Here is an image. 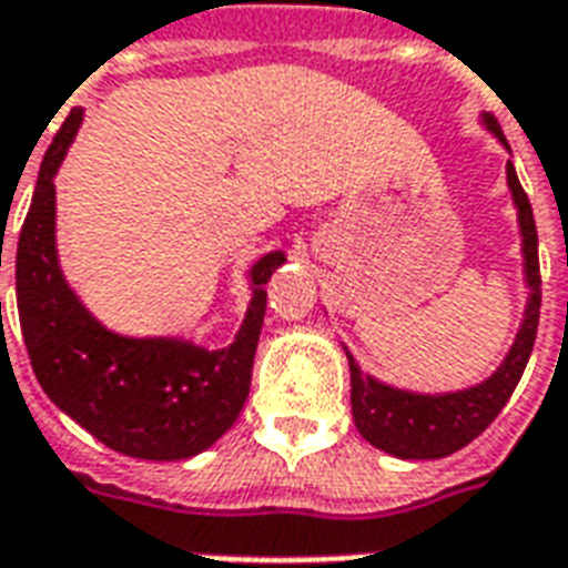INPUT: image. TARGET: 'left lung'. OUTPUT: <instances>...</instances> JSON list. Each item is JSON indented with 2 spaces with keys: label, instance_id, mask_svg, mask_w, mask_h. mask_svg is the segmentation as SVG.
<instances>
[{
  "label": "left lung",
  "instance_id": "8db88e82",
  "mask_svg": "<svg viewBox=\"0 0 568 568\" xmlns=\"http://www.w3.org/2000/svg\"><path fill=\"white\" fill-rule=\"evenodd\" d=\"M489 129L504 141L498 120L486 118ZM507 144V141H504ZM507 182L513 189V200L519 205L521 239H525V267H528V318L521 324L519 338L513 345L510 356L493 377L480 386L457 392V395L424 397L397 392L372 377H363L351 363V409H354L356 430L372 442L374 448L395 454L400 459H439L480 436L495 422L504 404L510 400L513 388L519 386L521 372L530 359L539 327V301H542V276H539V250H537V223L530 212V200L521 189L519 176L507 162Z\"/></svg>",
  "mask_w": 568,
  "mask_h": 568
}]
</instances>
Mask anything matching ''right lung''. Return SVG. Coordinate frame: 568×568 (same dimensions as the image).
<instances>
[{
	"mask_svg": "<svg viewBox=\"0 0 568 568\" xmlns=\"http://www.w3.org/2000/svg\"><path fill=\"white\" fill-rule=\"evenodd\" d=\"M82 111L52 138L17 244V310L34 377L55 406L102 445L138 459H185L230 430L250 395L265 321V285L283 253L253 267L256 297L230 347L203 351L171 338H120L75 301L55 258V176Z\"/></svg>",
	"mask_w": 568,
	"mask_h": 568,
	"instance_id": "obj_1",
	"label": "right lung"
}]
</instances>
